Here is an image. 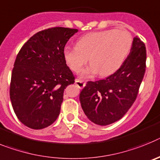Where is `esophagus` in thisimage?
Here are the masks:
<instances>
[{
	"label": "esophagus",
	"instance_id": "34e87169",
	"mask_svg": "<svg viewBox=\"0 0 160 160\" xmlns=\"http://www.w3.org/2000/svg\"><path fill=\"white\" fill-rule=\"evenodd\" d=\"M75 84H76V85L79 88H83L84 86L86 85V83H84V81H82V80H75Z\"/></svg>",
	"mask_w": 160,
	"mask_h": 160
}]
</instances>
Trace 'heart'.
Instances as JSON below:
<instances>
[{"instance_id":"b5f03b06","label":"heart","mask_w":160,"mask_h":160,"mask_svg":"<svg viewBox=\"0 0 160 160\" xmlns=\"http://www.w3.org/2000/svg\"><path fill=\"white\" fill-rule=\"evenodd\" d=\"M131 47L129 32L112 29L85 34L78 40L77 46H66L63 55L67 64L75 72H80L90 57L92 63L82 71V77H91L98 72L107 76L120 68Z\"/></svg>"}]
</instances>
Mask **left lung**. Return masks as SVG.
I'll list each match as a JSON object with an SVG mask.
<instances>
[{"label":"left lung","instance_id":"8db88e82","mask_svg":"<svg viewBox=\"0 0 160 160\" xmlns=\"http://www.w3.org/2000/svg\"><path fill=\"white\" fill-rule=\"evenodd\" d=\"M145 44L137 36L120 68L105 80L88 81L80 93L84 114L92 122L107 126L118 121L135 101L146 70Z\"/></svg>","mask_w":160,"mask_h":160}]
</instances>
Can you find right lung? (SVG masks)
<instances>
[{"label": "right lung", "mask_w": 160, "mask_h": 160, "mask_svg": "<svg viewBox=\"0 0 160 160\" xmlns=\"http://www.w3.org/2000/svg\"><path fill=\"white\" fill-rule=\"evenodd\" d=\"M78 30L54 27L33 35L17 55L10 83V101L22 124L41 130L55 122L63 91L74 84L63 51Z\"/></svg>", "instance_id": "add662e5"}]
</instances>
